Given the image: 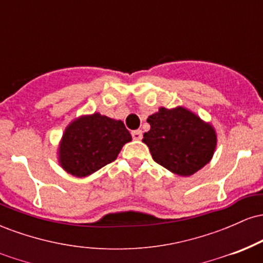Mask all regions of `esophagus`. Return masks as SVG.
I'll return each mask as SVG.
<instances>
[{
	"label": "esophagus",
	"mask_w": 263,
	"mask_h": 263,
	"mask_svg": "<svg viewBox=\"0 0 263 263\" xmlns=\"http://www.w3.org/2000/svg\"><path fill=\"white\" fill-rule=\"evenodd\" d=\"M132 137L136 141H140L142 140V131L141 129H136V131H132Z\"/></svg>",
	"instance_id": "1"
}]
</instances>
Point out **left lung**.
<instances>
[{"mask_svg":"<svg viewBox=\"0 0 263 263\" xmlns=\"http://www.w3.org/2000/svg\"><path fill=\"white\" fill-rule=\"evenodd\" d=\"M151 125L142 142L153 161L177 176L189 177L213 158L218 135L210 122L184 106L159 107L147 119Z\"/></svg>","mask_w":263,"mask_h":263,"instance_id":"left-lung-1","label":"left lung"}]
</instances>
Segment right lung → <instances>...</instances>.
<instances>
[{"mask_svg":"<svg viewBox=\"0 0 263 263\" xmlns=\"http://www.w3.org/2000/svg\"><path fill=\"white\" fill-rule=\"evenodd\" d=\"M132 140L121 120L99 112L81 115L66 126L58 144V163L66 173L87 177L114 162Z\"/></svg>","mask_w":263,"mask_h":263,"instance_id":"add662e5","label":"right lung"}]
</instances>
